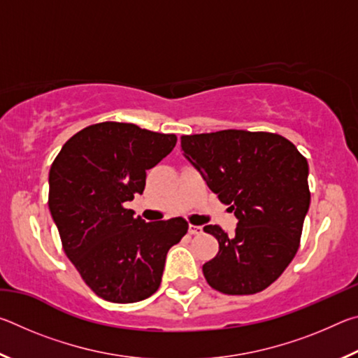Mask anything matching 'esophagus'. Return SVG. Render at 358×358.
<instances>
[{
    "mask_svg": "<svg viewBox=\"0 0 358 358\" xmlns=\"http://www.w3.org/2000/svg\"><path fill=\"white\" fill-rule=\"evenodd\" d=\"M187 230H189L191 235H201L203 232L202 226H192V224H189V229H187Z\"/></svg>",
    "mask_w": 358,
    "mask_h": 358,
    "instance_id": "obj_1",
    "label": "esophagus"
}]
</instances>
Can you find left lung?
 Returning <instances> with one entry per match:
<instances>
[{
    "instance_id": "8db88e82",
    "label": "left lung",
    "mask_w": 358,
    "mask_h": 358,
    "mask_svg": "<svg viewBox=\"0 0 358 358\" xmlns=\"http://www.w3.org/2000/svg\"><path fill=\"white\" fill-rule=\"evenodd\" d=\"M181 151L238 221L230 235L203 227L220 243L205 280L229 295L268 287L299 250L311 201L306 159L282 136L241 129L183 136Z\"/></svg>"
}]
</instances>
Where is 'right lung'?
Here are the masks:
<instances>
[{
    "label": "right lung",
    "instance_id": "add662e5",
    "mask_svg": "<svg viewBox=\"0 0 358 358\" xmlns=\"http://www.w3.org/2000/svg\"><path fill=\"white\" fill-rule=\"evenodd\" d=\"M175 143V134L106 121L72 136L50 167L48 208L63 250L107 301L134 303L153 295L169 250L187 232L183 217L145 222L124 208L143 192L147 171Z\"/></svg>",
    "mask_w": 358,
    "mask_h": 358
}]
</instances>
